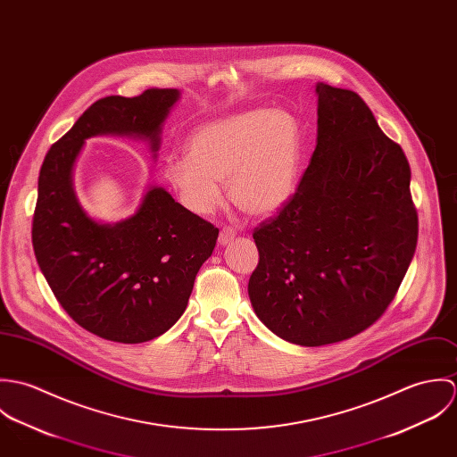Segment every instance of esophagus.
<instances>
[{
    "instance_id": "obj_1",
    "label": "esophagus",
    "mask_w": 457,
    "mask_h": 457,
    "mask_svg": "<svg viewBox=\"0 0 457 457\" xmlns=\"http://www.w3.org/2000/svg\"><path fill=\"white\" fill-rule=\"evenodd\" d=\"M234 237H236V230L230 228V227H225V228H221V232H220L218 243H220L221 246H227V245H230V243L234 241Z\"/></svg>"
}]
</instances>
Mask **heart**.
I'll return each instance as SVG.
<instances>
[{"label":"heart","instance_id":"1","mask_svg":"<svg viewBox=\"0 0 457 457\" xmlns=\"http://www.w3.org/2000/svg\"><path fill=\"white\" fill-rule=\"evenodd\" d=\"M188 154L172 156L165 179L196 214L230 200L252 216L279 211L294 195L301 170V133L283 111L255 109L209 123L188 138Z\"/></svg>","mask_w":457,"mask_h":457}]
</instances>
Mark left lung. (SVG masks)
<instances>
[{"instance_id":"obj_1","label":"left lung","mask_w":457,"mask_h":457,"mask_svg":"<svg viewBox=\"0 0 457 457\" xmlns=\"http://www.w3.org/2000/svg\"><path fill=\"white\" fill-rule=\"evenodd\" d=\"M317 147L292 198L253 230L248 295L285 341L322 346L373 326L413 259L410 165L364 100L317 84Z\"/></svg>"}]
</instances>
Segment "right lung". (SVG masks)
<instances>
[{"label": "right lung", "mask_w": 457, "mask_h": 457, "mask_svg": "<svg viewBox=\"0 0 457 457\" xmlns=\"http://www.w3.org/2000/svg\"><path fill=\"white\" fill-rule=\"evenodd\" d=\"M178 89L105 96L49 149L38 176L33 250L53 294L86 330L118 343L162 336L185 313L196 272L218 228L151 187L137 212L118 223L87 216L73 192V165L95 135H130L160 149L162 125Z\"/></svg>", "instance_id": "obj_1"}]
</instances>
